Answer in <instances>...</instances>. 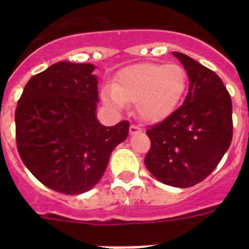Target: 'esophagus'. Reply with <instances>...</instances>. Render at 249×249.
I'll list each match as a JSON object with an SVG mask.
<instances>
[{"label":"esophagus","mask_w":249,"mask_h":249,"mask_svg":"<svg viewBox=\"0 0 249 249\" xmlns=\"http://www.w3.org/2000/svg\"><path fill=\"white\" fill-rule=\"evenodd\" d=\"M142 132V129L138 126V125H130V128H129V133L130 134H136V133Z\"/></svg>","instance_id":"1"}]
</instances>
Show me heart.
Returning <instances> with one entry per match:
<instances>
[{
    "label": "heart",
    "instance_id": "b5f03b06",
    "mask_svg": "<svg viewBox=\"0 0 249 249\" xmlns=\"http://www.w3.org/2000/svg\"><path fill=\"white\" fill-rule=\"evenodd\" d=\"M185 89L186 73L181 66L136 64L119 73L112 88L102 91V99L117 111L136 105L142 120L159 123L176 109Z\"/></svg>",
    "mask_w": 249,
    "mask_h": 249
}]
</instances>
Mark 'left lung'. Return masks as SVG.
Here are the masks:
<instances>
[{
	"label": "left lung",
	"instance_id": "1",
	"mask_svg": "<svg viewBox=\"0 0 249 249\" xmlns=\"http://www.w3.org/2000/svg\"><path fill=\"white\" fill-rule=\"evenodd\" d=\"M190 80L183 105L148 129L144 164L156 179L191 187L212 173L232 140V105L222 80L186 54L173 52Z\"/></svg>",
	"mask_w": 249,
	"mask_h": 249
}]
</instances>
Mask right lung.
I'll list each match as a JSON object with an SVG mask.
<instances>
[{
  "instance_id": "1",
  "label": "right lung",
  "mask_w": 249,
  "mask_h": 249,
  "mask_svg": "<svg viewBox=\"0 0 249 249\" xmlns=\"http://www.w3.org/2000/svg\"><path fill=\"white\" fill-rule=\"evenodd\" d=\"M90 63L58 62L25 85L15 111L19 155L49 189L68 195L97 185L111 152L126 140L128 121L97 119L98 80Z\"/></svg>"
}]
</instances>
